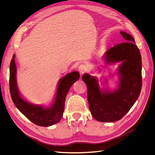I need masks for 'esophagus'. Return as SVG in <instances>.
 <instances>
[{"label":"esophagus","mask_w":155,"mask_h":155,"mask_svg":"<svg viewBox=\"0 0 155 155\" xmlns=\"http://www.w3.org/2000/svg\"><path fill=\"white\" fill-rule=\"evenodd\" d=\"M86 70H87V67H86V65H83V64H81V65H79L78 71H79V72H80V73H81V74L84 73L86 71Z\"/></svg>","instance_id":"esophagus-1"}]
</instances>
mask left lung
<instances>
[{
	"label": "left lung",
	"mask_w": 155,
	"mask_h": 155,
	"mask_svg": "<svg viewBox=\"0 0 155 155\" xmlns=\"http://www.w3.org/2000/svg\"><path fill=\"white\" fill-rule=\"evenodd\" d=\"M126 41L110 48L105 54L106 62H121L118 69V88L113 92L100 90L98 80L88 73L82 78L87 86L89 108L97 121L111 122L120 120L136 101L142 86L141 56L134 38L120 31Z\"/></svg>",
	"instance_id": "1"
}]
</instances>
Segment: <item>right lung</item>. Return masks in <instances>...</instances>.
I'll list each match as a JSON object with an SVG mask.
<instances>
[{
    "instance_id": "add662e5",
    "label": "right lung",
    "mask_w": 155,
    "mask_h": 155,
    "mask_svg": "<svg viewBox=\"0 0 155 155\" xmlns=\"http://www.w3.org/2000/svg\"><path fill=\"white\" fill-rule=\"evenodd\" d=\"M14 54L10 65V92L15 107L30 121L40 126L47 127L59 122L64 111L67 94L74 83L78 80L80 74L77 71L70 73L59 81L53 105L49 107L35 105L21 97L16 82V66Z\"/></svg>"
}]
</instances>
